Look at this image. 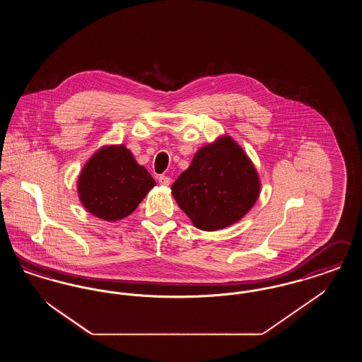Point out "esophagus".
<instances>
[{
    "instance_id": "1",
    "label": "esophagus",
    "mask_w": 362,
    "mask_h": 362,
    "mask_svg": "<svg viewBox=\"0 0 362 362\" xmlns=\"http://www.w3.org/2000/svg\"><path fill=\"white\" fill-rule=\"evenodd\" d=\"M158 183H160L161 186H170L171 177H168V176H165V175H160V176H158Z\"/></svg>"
}]
</instances>
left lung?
Listing matches in <instances>:
<instances>
[{"instance_id":"8db88e82","label":"left lung","mask_w":362,"mask_h":362,"mask_svg":"<svg viewBox=\"0 0 362 362\" xmlns=\"http://www.w3.org/2000/svg\"><path fill=\"white\" fill-rule=\"evenodd\" d=\"M171 189L192 224L217 230L238 223L254 206L260 183L244 151L232 138L224 137L201 148Z\"/></svg>"}]
</instances>
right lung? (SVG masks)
<instances>
[{
    "instance_id": "right-lung-1",
    "label": "right lung",
    "mask_w": 362,
    "mask_h": 362,
    "mask_svg": "<svg viewBox=\"0 0 362 362\" xmlns=\"http://www.w3.org/2000/svg\"><path fill=\"white\" fill-rule=\"evenodd\" d=\"M155 179L123 145L102 148L89 158L78 177L83 205L105 221H118L137 209Z\"/></svg>"
}]
</instances>
